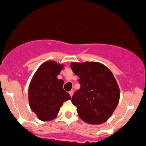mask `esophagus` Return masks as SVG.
I'll return each instance as SVG.
<instances>
[{
  "instance_id": "esophagus-1",
  "label": "esophagus",
  "mask_w": 146,
  "mask_h": 146,
  "mask_svg": "<svg viewBox=\"0 0 146 146\" xmlns=\"http://www.w3.org/2000/svg\"><path fill=\"white\" fill-rule=\"evenodd\" d=\"M69 94H70V97L73 96V90H70V92H69Z\"/></svg>"
}]
</instances>
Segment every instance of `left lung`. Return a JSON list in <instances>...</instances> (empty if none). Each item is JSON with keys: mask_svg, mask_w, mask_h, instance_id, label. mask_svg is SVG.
I'll return each instance as SVG.
<instances>
[{"mask_svg": "<svg viewBox=\"0 0 146 146\" xmlns=\"http://www.w3.org/2000/svg\"><path fill=\"white\" fill-rule=\"evenodd\" d=\"M70 67L80 78V89L71 99L79 117L90 124L107 121L120 98V90L113 73L105 65L96 61L72 62Z\"/></svg>", "mask_w": 146, "mask_h": 146, "instance_id": "left-lung-1", "label": "left lung"}]
</instances>
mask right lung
Returning a JSON list of instances; mask_svg holds the SVG:
<instances>
[{
  "label": "right lung",
  "instance_id": "obj_1",
  "mask_svg": "<svg viewBox=\"0 0 146 146\" xmlns=\"http://www.w3.org/2000/svg\"><path fill=\"white\" fill-rule=\"evenodd\" d=\"M64 68V64L51 60L45 61L38 68L29 83V107L42 121L55 119L63 103L70 100L68 92L63 88L64 80L57 78Z\"/></svg>",
  "mask_w": 146,
  "mask_h": 146
}]
</instances>
